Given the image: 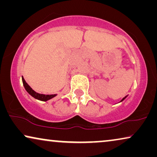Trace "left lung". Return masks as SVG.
Segmentation results:
<instances>
[{
    "label": "left lung",
    "mask_w": 157,
    "mask_h": 157,
    "mask_svg": "<svg viewBox=\"0 0 157 157\" xmlns=\"http://www.w3.org/2000/svg\"><path fill=\"white\" fill-rule=\"evenodd\" d=\"M127 96H125V97H124V98H122V99H121V101H120V102H121V101H124V99H125V98H126V97H127Z\"/></svg>",
    "instance_id": "1"
}]
</instances>
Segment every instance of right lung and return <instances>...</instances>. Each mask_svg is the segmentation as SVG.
<instances>
[{
	"label": "right lung",
	"instance_id": "1",
	"mask_svg": "<svg viewBox=\"0 0 157 157\" xmlns=\"http://www.w3.org/2000/svg\"><path fill=\"white\" fill-rule=\"evenodd\" d=\"M22 81H23V86H24L25 91H26L31 96H33L34 98H36V99L41 101H47L50 100L51 98H54L55 96H57V94H47L46 95V94L37 93V92H36L34 90L32 89V88L26 82H25V79L23 76H22Z\"/></svg>",
	"mask_w": 157,
	"mask_h": 157
}]
</instances>
